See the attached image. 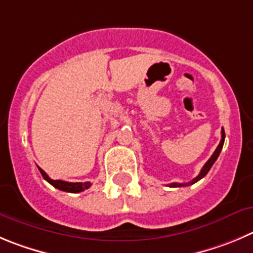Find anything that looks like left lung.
<instances>
[{
  "instance_id": "left-lung-1",
  "label": "left lung",
  "mask_w": 253,
  "mask_h": 253,
  "mask_svg": "<svg viewBox=\"0 0 253 253\" xmlns=\"http://www.w3.org/2000/svg\"><path fill=\"white\" fill-rule=\"evenodd\" d=\"M221 133H222V136H221V141H219V145L217 146L216 151H214L213 155H212L211 157H210L209 161H207L206 164H205V166L202 167V169H201V172H200V174H198L197 177H195V178H193V180L191 181V182H188V183H176V182H174V183H169V187H182V186L193 185V183H196V182H197V181H200V180H201V178H204V177L206 176L207 172H209L210 169H211V167H212V165H213L214 161H216V160L218 159L219 152L222 151L223 142H225V131H223V128H222V131H221Z\"/></svg>"
}]
</instances>
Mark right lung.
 Masks as SVG:
<instances>
[{
    "label": "right lung",
    "mask_w": 253,
    "mask_h": 253,
    "mask_svg": "<svg viewBox=\"0 0 253 253\" xmlns=\"http://www.w3.org/2000/svg\"><path fill=\"white\" fill-rule=\"evenodd\" d=\"M40 172H41L42 177H43L44 180L47 181L48 183H51L53 187L58 188L61 191H66V192H72V193H79L82 192V191L87 190V188L91 186V182H66V181H61V180H52L49 178L48 174L43 171L42 169H40Z\"/></svg>",
    "instance_id": "obj_1"
}]
</instances>
